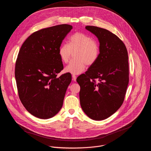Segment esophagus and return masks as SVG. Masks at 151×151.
Masks as SVG:
<instances>
[{
	"label": "esophagus",
	"mask_w": 151,
	"mask_h": 151,
	"mask_svg": "<svg viewBox=\"0 0 151 151\" xmlns=\"http://www.w3.org/2000/svg\"><path fill=\"white\" fill-rule=\"evenodd\" d=\"M72 77H73V81H76V78H77V77H76V76H75V75H73L72 76Z\"/></svg>",
	"instance_id": "esophagus-1"
}]
</instances>
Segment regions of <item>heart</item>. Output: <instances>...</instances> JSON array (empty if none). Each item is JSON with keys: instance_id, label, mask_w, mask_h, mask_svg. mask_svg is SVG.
<instances>
[{"instance_id": "obj_1", "label": "heart", "mask_w": 151, "mask_h": 151, "mask_svg": "<svg viewBox=\"0 0 151 151\" xmlns=\"http://www.w3.org/2000/svg\"><path fill=\"white\" fill-rule=\"evenodd\" d=\"M77 51L75 58L65 68L66 73L77 75L84 71L86 65H93L97 60L100 48L98 42L91 37L81 32H77L70 36L68 43L62 44L59 49V55L62 62H69L72 52Z\"/></svg>"}]
</instances>
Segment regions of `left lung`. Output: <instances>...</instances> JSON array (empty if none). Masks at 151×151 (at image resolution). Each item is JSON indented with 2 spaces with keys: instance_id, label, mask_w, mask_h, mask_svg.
<instances>
[{
  "instance_id": "8db88e82",
  "label": "left lung",
  "mask_w": 151,
  "mask_h": 151,
  "mask_svg": "<svg viewBox=\"0 0 151 151\" xmlns=\"http://www.w3.org/2000/svg\"><path fill=\"white\" fill-rule=\"evenodd\" d=\"M86 28L98 38L100 53L96 62L77 78L80 105L89 118L102 120L123 103L129 81L128 52L124 43L110 31L90 25Z\"/></svg>"
}]
</instances>
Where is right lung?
<instances>
[{"mask_svg":"<svg viewBox=\"0 0 151 151\" xmlns=\"http://www.w3.org/2000/svg\"><path fill=\"white\" fill-rule=\"evenodd\" d=\"M73 27L60 24L37 31L24 41L15 66L19 98L32 115L42 119L55 116L63 106L65 93L71 81L59 55L63 40Z\"/></svg>","mask_w":151,"mask_h":151,"instance_id":"obj_1","label":"right lung"}]
</instances>
